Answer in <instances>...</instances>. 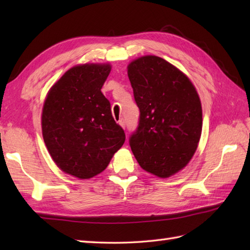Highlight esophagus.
Segmentation results:
<instances>
[{
	"label": "esophagus",
	"instance_id": "34e87169",
	"mask_svg": "<svg viewBox=\"0 0 250 250\" xmlns=\"http://www.w3.org/2000/svg\"><path fill=\"white\" fill-rule=\"evenodd\" d=\"M118 122H119V125L122 126V128L125 129V121L124 119H120Z\"/></svg>",
	"mask_w": 250,
	"mask_h": 250
}]
</instances>
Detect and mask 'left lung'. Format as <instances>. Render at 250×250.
<instances>
[{
	"mask_svg": "<svg viewBox=\"0 0 250 250\" xmlns=\"http://www.w3.org/2000/svg\"><path fill=\"white\" fill-rule=\"evenodd\" d=\"M140 120L130 147L141 167L167 178L187 166L202 132L199 94L189 78L162 58L145 56L128 65Z\"/></svg>",
	"mask_w": 250,
	"mask_h": 250,
	"instance_id": "left-lung-1",
	"label": "left lung"
}]
</instances>
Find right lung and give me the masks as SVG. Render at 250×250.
I'll list each match as a JSON object with an SVG mask.
<instances>
[{"mask_svg": "<svg viewBox=\"0 0 250 250\" xmlns=\"http://www.w3.org/2000/svg\"><path fill=\"white\" fill-rule=\"evenodd\" d=\"M109 64L70 68L49 90L42 114L44 142L58 167L81 179L107 167L124 145V129L101 91Z\"/></svg>", "mask_w": 250, "mask_h": 250, "instance_id": "1", "label": "right lung"}]
</instances>
